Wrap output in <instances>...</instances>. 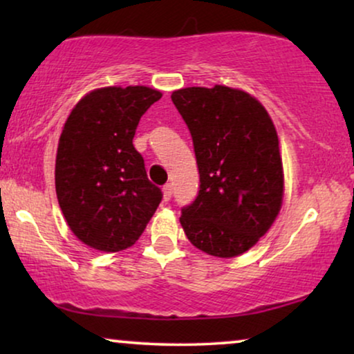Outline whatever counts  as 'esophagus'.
<instances>
[{"instance_id":"34e87169","label":"esophagus","mask_w":354,"mask_h":354,"mask_svg":"<svg viewBox=\"0 0 354 354\" xmlns=\"http://www.w3.org/2000/svg\"><path fill=\"white\" fill-rule=\"evenodd\" d=\"M162 195H164V201H169L172 196V185L171 183H166V185L162 187Z\"/></svg>"}]
</instances>
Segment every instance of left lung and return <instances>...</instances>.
I'll list each match as a JSON object with an SVG mask.
<instances>
[{"instance_id": "left-lung-1", "label": "left lung", "mask_w": 354, "mask_h": 354, "mask_svg": "<svg viewBox=\"0 0 354 354\" xmlns=\"http://www.w3.org/2000/svg\"><path fill=\"white\" fill-rule=\"evenodd\" d=\"M171 98L192 133L200 172L180 224L198 250L234 258L258 243L282 206L277 132L264 106L241 90L190 86Z\"/></svg>"}]
</instances>
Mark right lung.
<instances>
[{
	"mask_svg": "<svg viewBox=\"0 0 354 354\" xmlns=\"http://www.w3.org/2000/svg\"><path fill=\"white\" fill-rule=\"evenodd\" d=\"M161 96L148 86H106L84 96L66 120L56 195L67 225L90 248L132 246L162 200L132 143L142 115Z\"/></svg>",
	"mask_w": 354,
	"mask_h": 354,
	"instance_id": "right-lung-1",
	"label": "right lung"
}]
</instances>
